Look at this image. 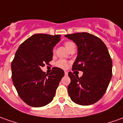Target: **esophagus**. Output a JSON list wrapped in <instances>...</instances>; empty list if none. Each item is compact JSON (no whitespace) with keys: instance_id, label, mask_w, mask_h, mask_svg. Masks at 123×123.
Masks as SVG:
<instances>
[{"instance_id":"obj_1","label":"esophagus","mask_w":123,"mask_h":123,"mask_svg":"<svg viewBox=\"0 0 123 123\" xmlns=\"http://www.w3.org/2000/svg\"><path fill=\"white\" fill-rule=\"evenodd\" d=\"M64 74H65V75H66V76H67V75L68 74V72H66V71H65V72H64Z\"/></svg>"}]
</instances>
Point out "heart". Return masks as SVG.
<instances>
[{"label":"heart","mask_w":123,"mask_h":123,"mask_svg":"<svg viewBox=\"0 0 123 123\" xmlns=\"http://www.w3.org/2000/svg\"><path fill=\"white\" fill-rule=\"evenodd\" d=\"M64 45L65 47H66L68 50H72V49L75 48V45L73 43L72 41H67L64 43ZM55 66H57L58 68H62V69H66L68 68V62L64 60H59L58 61H57L56 63H55Z\"/></svg>","instance_id":"b5f03b06"}]
</instances>
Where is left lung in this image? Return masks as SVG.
Wrapping results in <instances>:
<instances>
[{"instance_id":"obj_1","label":"left lung","mask_w":123,"mask_h":123,"mask_svg":"<svg viewBox=\"0 0 123 123\" xmlns=\"http://www.w3.org/2000/svg\"><path fill=\"white\" fill-rule=\"evenodd\" d=\"M65 36L78 46V56L72 71L83 72L80 78L71 72L68 73L71 79L68 94L73 102L80 105L94 104L105 94L112 75V62L108 49L100 38L88 33Z\"/></svg>"}]
</instances>
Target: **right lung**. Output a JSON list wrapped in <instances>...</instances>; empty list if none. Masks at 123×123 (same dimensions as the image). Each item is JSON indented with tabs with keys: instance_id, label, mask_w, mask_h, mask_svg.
Instances as JSON below:
<instances>
[{
	"instance_id": "right-lung-1",
	"label": "right lung",
	"mask_w": 123,
	"mask_h": 123,
	"mask_svg": "<svg viewBox=\"0 0 123 123\" xmlns=\"http://www.w3.org/2000/svg\"><path fill=\"white\" fill-rule=\"evenodd\" d=\"M60 35L35 34L20 45L11 63L12 80L18 96L27 105L41 107L52 101L60 80L64 76L54 67L45 74L41 68L53 58V48Z\"/></svg>"
}]
</instances>
